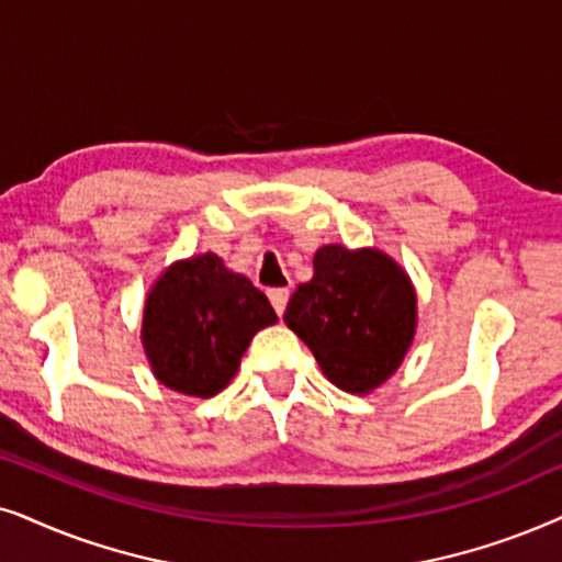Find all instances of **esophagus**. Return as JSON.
Segmentation results:
<instances>
[{"label":"esophagus","mask_w":562,"mask_h":562,"mask_svg":"<svg viewBox=\"0 0 562 562\" xmlns=\"http://www.w3.org/2000/svg\"><path fill=\"white\" fill-rule=\"evenodd\" d=\"M269 301H272V308L277 311V316H282L288 308V301H290V290L288 288H274L269 290Z\"/></svg>","instance_id":"obj_1"}]
</instances>
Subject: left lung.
Returning a JSON list of instances; mask_svg holds the SVG:
<instances>
[{
	"mask_svg": "<svg viewBox=\"0 0 562 562\" xmlns=\"http://www.w3.org/2000/svg\"><path fill=\"white\" fill-rule=\"evenodd\" d=\"M285 324L336 387L368 393L398 370L414 341L416 295L385 254L331 244L313 257V280L290 297Z\"/></svg>",
	"mask_w": 562,
	"mask_h": 562,
	"instance_id": "8db88e82",
	"label": "left lung"
}]
</instances>
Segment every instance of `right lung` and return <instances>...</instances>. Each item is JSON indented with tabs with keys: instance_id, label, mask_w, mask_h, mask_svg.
<instances>
[{
	"instance_id": "1",
	"label": "right lung",
	"mask_w": 562,
	"mask_h": 562,
	"mask_svg": "<svg viewBox=\"0 0 562 562\" xmlns=\"http://www.w3.org/2000/svg\"><path fill=\"white\" fill-rule=\"evenodd\" d=\"M277 313L249 277L215 254L177 261L159 277L144 308V349L171 391L211 398L236 375L241 355Z\"/></svg>"
}]
</instances>
